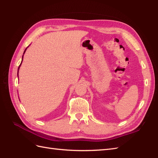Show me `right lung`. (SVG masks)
Listing matches in <instances>:
<instances>
[{"mask_svg": "<svg viewBox=\"0 0 158 158\" xmlns=\"http://www.w3.org/2000/svg\"><path fill=\"white\" fill-rule=\"evenodd\" d=\"M26 49H27V48H26V49L24 50V52H23V54H24V53H25V52H26ZM23 55L22 56V60H23ZM22 63V62H21ZM20 66H21V64H20V65L19 66V68H18V70H19V67H20Z\"/></svg>", "mask_w": 158, "mask_h": 158, "instance_id": "add662e5", "label": "right lung"}]
</instances>
